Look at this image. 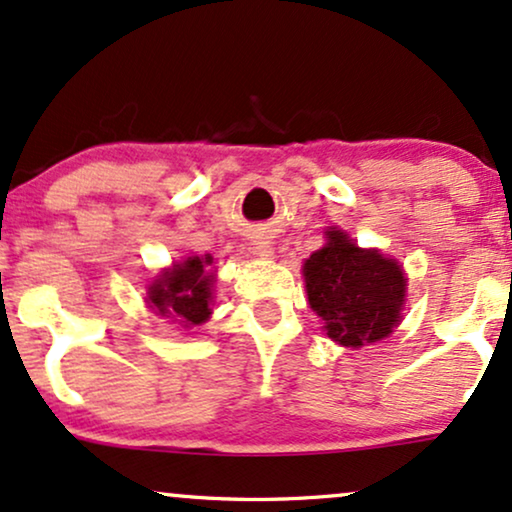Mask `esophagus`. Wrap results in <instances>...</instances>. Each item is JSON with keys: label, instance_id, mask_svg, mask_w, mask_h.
<instances>
[{"label": "esophagus", "instance_id": "esophagus-1", "mask_svg": "<svg viewBox=\"0 0 512 512\" xmlns=\"http://www.w3.org/2000/svg\"><path fill=\"white\" fill-rule=\"evenodd\" d=\"M256 254L261 256V258H270L273 256V246H270V242H256Z\"/></svg>", "mask_w": 512, "mask_h": 512}]
</instances>
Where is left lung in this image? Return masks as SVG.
Here are the masks:
<instances>
[{
  "mask_svg": "<svg viewBox=\"0 0 512 512\" xmlns=\"http://www.w3.org/2000/svg\"><path fill=\"white\" fill-rule=\"evenodd\" d=\"M308 304L332 342L361 349L389 337L401 323L406 273L377 249H361L330 227L327 244L304 263Z\"/></svg>",
  "mask_w": 512,
  "mask_h": 512,
  "instance_id": "1",
  "label": "left lung"
}]
</instances>
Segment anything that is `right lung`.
<instances>
[{
	"instance_id": "1",
	"label": "right lung",
	"mask_w": 512,
	"mask_h": 512,
	"mask_svg": "<svg viewBox=\"0 0 512 512\" xmlns=\"http://www.w3.org/2000/svg\"><path fill=\"white\" fill-rule=\"evenodd\" d=\"M213 263L211 256H189L187 261L175 263L173 268L151 282L147 289V304L154 313L166 318L180 320L182 327H194L211 318L213 304V273L208 266Z\"/></svg>"
}]
</instances>
